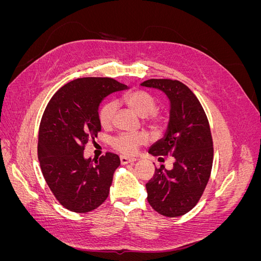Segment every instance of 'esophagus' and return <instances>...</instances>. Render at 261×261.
<instances>
[{"label":"esophagus","mask_w":261,"mask_h":261,"mask_svg":"<svg viewBox=\"0 0 261 261\" xmlns=\"http://www.w3.org/2000/svg\"><path fill=\"white\" fill-rule=\"evenodd\" d=\"M121 163L122 164H127V163H134V162H136V159L135 158H127V156H125V155H122L121 158Z\"/></svg>","instance_id":"1"}]
</instances>
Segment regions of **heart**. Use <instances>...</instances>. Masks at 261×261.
Instances as JSON below:
<instances>
[{"label": "heart", "instance_id": "heart-1", "mask_svg": "<svg viewBox=\"0 0 261 261\" xmlns=\"http://www.w3.org/2000/svg\"><path fill=\"white\" fill-rule=\"evenodd\" d=\"M123 103L140 117H146L148 127L153 132H160L164 128L165 117L156 113L158 102L151 94L143 90H132L125 92L121 97ZM116 113V105L109 101L101 107L99 111V122L103 128H109L112 125ZM146 137L143 134H122L113 140V147L125 154L136 152L138 146L143 145Z\"/></svg>", "mask_w": 261, "mask_h": 261}]
</instances>
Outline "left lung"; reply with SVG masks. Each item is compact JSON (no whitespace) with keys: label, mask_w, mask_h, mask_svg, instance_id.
Listing matches in <instances>:
<instances>
[{"label":"left lung","mask_w":261,"mask_h":261,"mask_svg":"<svg viewBox=\"0 0 261 261\" xmlns=\"http://www.w3.org/2000/svg\"><path fill=\"white\" fill-rule=\"evenodd\" d=\"M140 85L161 90L170 101L167 132L149 148V153L172 155L175 160L172 170L164 165L155 169L146 184L147 199L162 216H183L199 201L210 177L213 144L208 118L199 100L183 83L149 80Z\"/></svg>","instance_id":"8db88e82"}]
</instances>
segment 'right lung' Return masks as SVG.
<instances>
[{"mask_svg": "<svg viewBox=\"0 0 261 261\" xmlns=\"http://www.w3.org/2000/svg\"><path fill=\"white\" fill-rule=\"evenodd\" d=\"M128 87L108 77H84L54 93L39 127L38 159L55 198L66 209L86 213L108 198L117 154L84 156L85 145L101 130L99 106L110 93Z\"/></svg>", "mask_w": 261, "mask_h": 261, "instance_id": "right-lung-1", "label": "right lung"}]
</instances>
